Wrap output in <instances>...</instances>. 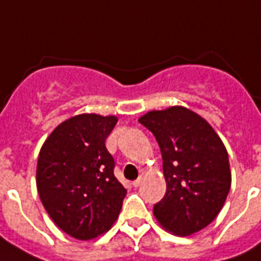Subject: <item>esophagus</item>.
<instances>
[{
  "label": "esophagus",
  "instance_id": "obj_1",
  "mask_svg": "<svg viewBox=\"0 0 261 261\" xmlns=\"http://www.w3.org/2000/svg\"><path fill=\"white\" fill-rule=\"evenodd\" d=\"M140 184H142V178H138L136 180H133L132 185L135 186V188H138V186H140Z\"/></svg>",
  "mask_w": 261,
  "mask_h": 261
}]
</instances>
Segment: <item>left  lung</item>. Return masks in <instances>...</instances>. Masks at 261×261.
I'll use <instances>...</instances> for the list:
<instances>
[{
	"label": "left lung",
	"instance_id": "1",
	"mask_svg": "<svg viewBox=\"0 0 261 261\" xmlns=\"http://www.w3.org/2000/svg\"><path fill=\"white\" fill-rule=\"evenodd\" d=\"M155 136L167 192L154 204L160 225L178 237L206 228L221 211L231 188L225 146L204 118L182 106L139 118Z\"/></svg>",
	"mask_w": 261,
	"mask_h": 261
}]
</instances>
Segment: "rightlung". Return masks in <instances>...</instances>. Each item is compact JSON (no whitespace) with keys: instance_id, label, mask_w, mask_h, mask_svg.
I'll return each instance as SVG.
<instances>
[{"instance_id":"right-lung-1","label":"right lung","mask_w":261,"mask_h":261,"mask_svg":"<svg viewBox=\"0 0 261 261\" xmlns=\"http://www.w3.org/2000/svg\"><path fill=\"white\" fill-rule=\"evenodd\" d=\"M117 122L114 115H75L60 123L40 150L36 171L40 200L55 225L79 241L107 232L126 196L106 147Z\"/></svg>"}]
</instances>
